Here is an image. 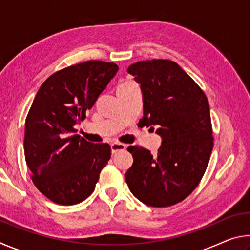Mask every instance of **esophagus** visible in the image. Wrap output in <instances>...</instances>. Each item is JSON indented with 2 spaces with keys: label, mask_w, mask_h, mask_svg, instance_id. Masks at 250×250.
<instances>
[{
  "label": "esophagus",
  "mask_w": 250,
  "mask_h": 250,
  "mask_svg": "<svg viewBox=\"0 0 250 250\" xmlns=\"http://www.w3.org/2000/svg\"><path fill=\"white\" fill-rule=\"evenodd\" d=\"M110 146H111L112 153H117V152L119 151L125 150V145H122V143H119V142H112L111 145H110Z\"/></svg>",
  "instance_id": "obj_1"
}]
</instances>
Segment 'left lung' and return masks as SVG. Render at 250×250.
<instances>
[{
  "label": "left lung",
  "instance_id": "left-lung-1",
  "mask_svg": "<svg viewBox=\"0 0 250 250\" xmlns=\"http://www.w3.org/2000/svg\"><path fill=\"white\" fill-rule=\"evenodd\" d=\"M128 74L140 84L143 125L162 142L155 155L129 147L133 164L125 174L131 193L152 207L183 201L200 183L213 150L209 104L197 83L176 64L152 59L130 65Z\"/></svg>",
  "mask_w": 250,
  "mask_h": 250
}]
</instances>
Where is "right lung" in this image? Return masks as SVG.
<instances>
[{
  "label": "right lung",
  "instance_id": "right-lung-1",
  "mask_svg": "<svg viewBox=\"0 0 250 250\" xmlns=\"http://www.w3.org/2000/svg\"><path fill=\"white\" fill-rule=\"evenodd\" d=\"M119 67L89 61L45 80L25 121L24 152L33 183L59 205H74L94 192L111 156L108 143H91L74 126L86 118Z\"/></svg>",
  "mask_w": 250,
  "mask_h": 250
}]
</instances>
